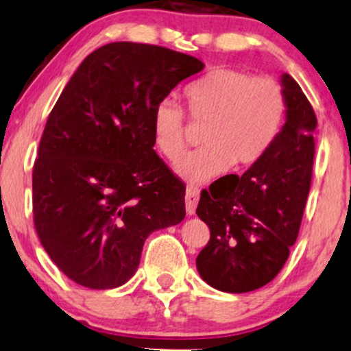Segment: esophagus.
I'll return each mask as SVG.
<instances>
[{
  "label": "esophagus",
  "instance_id": "1",
  "mask_svg": "<svg viewBox=\"0 0 351 351\" xmlns=\"http://www.w3.org/2000/svg\"><path fill=\"white\" fill-rule=\"evenodd\" d=\"M184 201H186V212H188V215H194V212H196V206L199 202V189L193 188V186H188V188H186Z\"/></svg>",
  "mask_w": 351,
  "mask_h": 351
}]
</instances>
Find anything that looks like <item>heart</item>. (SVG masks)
Returning a JSON list of instances; mask_svg holds the SVG:
<instances>
[{"mask_svg": "<svg viewBox=\"0 0 351 351\" xmlns=\"http://www.w3.org/2000/svg\"><path fill=\"white\" fill-rule=\"evenodd\" d=\"M189 117L206 124L204 147L186 154L175 171L189 183H204L232 167L254 165L280 134L287 100L280 84L246 71L219 68L184 88ZM152 139L158 154L175 160L186 147V117L173 99H163L152 113Z\"/></svg>", "mask_w": 351, "mask_h": 351, "instance_id": "heart-1", "label": "heart"}]
</instances>
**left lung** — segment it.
Here are the masks:
<instances>
[{
    "label": "left lung",
    "instance_id": "1",
    "mask_svg": "<svg viewBox=\"0 0 351 351\" xmlns=\"http://www.w3.org/2000/svg\"><path fill=\"white\" fill-rule=\"evenodd\" d=\"M285 124L263 158L234 183L202 191L196 214L210 230L196 265L204 282L227 293L267 285L280 272L298 238L311 188L317 119L290 74H282Z\"/></svg>",
    "mask_w": 351,
    "mask_h": 351
}]
</instances>
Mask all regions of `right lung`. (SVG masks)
Returning <instances> with one entry per match:
<instances>
[{
	"label": "right lung",
	"mask_w": 351,
	"mask_h": 351,
	"mask_svg": "<svg viewBox=\"0 0 351 351\" xmlns=\"http://www.w3.org/2000/svg\"><path fill=\"white\" fill-rule=\"evenodd\" d=\"M197 58L114 42L82 61L53 106L34 163V223L71 280L126 283L155 230L184 219L186 186L155 154L152 113Z\"/></svg>",
	"instance_id": "1"
}]
</instances>
